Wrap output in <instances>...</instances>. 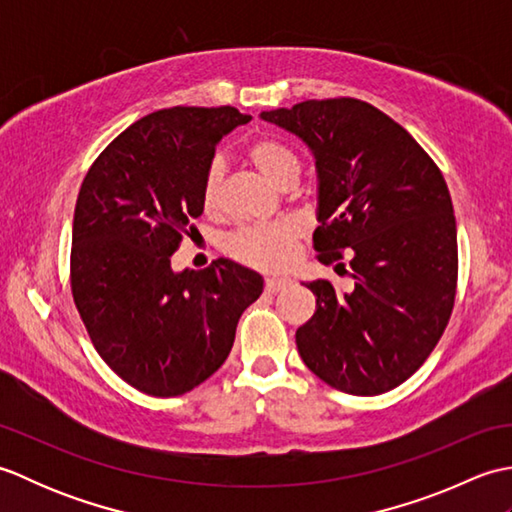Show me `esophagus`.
<instances>
[{
	"instance_id": "34e87169",
	"label": "esophagus",
	"mask_w": 512,
	"mask_h": 512,
	"mask_svg": "<svg viewBox=\"0 0 512 512\" xmlns=\"http://www.w3.org/2000/svg\"><path fill=\"white\" fill-rule=\"evenodd\" d=\"M286 286H290V279H286V277H270V279H266V292H268V295H275V292L284 290Z\"/></svg>"
}]
</instances>
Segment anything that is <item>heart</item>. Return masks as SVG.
<instances>
[{
  "instance_id": "obj_1",
  "label": "heart",
  "mask_w": 512,
  "mask_h": 512,
  "mask_svg": "<svg viewBox=\"0 0 512 512\" xmlns=\"http://www.w3.org/2000/svg\"><path fill=\"white\" fill-rule=\"evenodd\" d=\"M248 158L279 189L295 187L299 180L301 165L297 156L277 140H257V143L250 145ZM222 178V160H213L202 182V206L206 213H215L220 209ZM299 237L301 228L297 222L250 226L228 239L226 250L237 262L257 270H266V273H275V270H284L295 262Z\"/></svg>"
}]
</instances>
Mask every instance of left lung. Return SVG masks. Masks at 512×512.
<instances>
[{
  "label": "left lung",
  "instance_id": "8db88e82",
  "mask_svg": "<svg viewBox=\"0 0 512 512\" xmlns=\"http://www.w3.org/2000/svg\"><path fill=\"white\" fill-rule=\"evenodd\" d=\"M259 118L310 149L314 250L328 266L347 248L354 279L350 292L308 281L317 312L297 330V350L334 389L385 394L424 363L451 317L458 228L447 182L407 129L365 101H303Z\"/></svg>",
  "mask_w": 512,
  "mask_h": 512
}]
</instances>
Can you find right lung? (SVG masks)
Listing matches in <instances>:
<instances>
[{
  "label": "right lung",
  "instance_id": "1",
  "mask_svg": "<svg viewBox=\"0 0 512 512\" xmlns=\"http://www.w3.org/2000/svg\"><path fill=\"white\" fill-rule=\"evenodd\" d=\"M235 107H169L140 118L96 158L76 198L72 297L103 361L138 391L182 396L226 361L264 277L231 259L171 268L202 215L215 147L246 125Z\"/></svg>",
  "mask_w": 512,
  "mask_h": 512
}]
</instances>
